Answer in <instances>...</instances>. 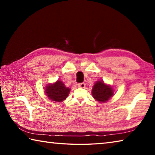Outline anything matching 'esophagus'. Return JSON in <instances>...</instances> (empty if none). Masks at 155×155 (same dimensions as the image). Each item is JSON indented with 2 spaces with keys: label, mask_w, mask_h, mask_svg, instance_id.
<instances>
[{
  "label": "esophagus",
  "mask_w": 155,
  "mask_h": 155,
  "mask_svg": "<svg viewBox=\"0 0 155 155\" xmlns=\"http://www.w3.org/2000/svg\"><path fill=\"white\" fill-rule=\"evenodd\" d=\"M78 87H81V88H84L85 87V83H81L78 84Z\"/></svg>",
  "instance_id": "esophagus-1"
}]
</instances>
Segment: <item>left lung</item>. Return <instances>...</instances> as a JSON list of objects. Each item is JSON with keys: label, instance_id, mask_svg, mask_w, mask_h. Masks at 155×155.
I'll return each instance as SVG.
<instances>
[{"label": "left lung", "instance_id": "1", "mask_svg": "<svg viewBox=\"0 0 155 155\" xmlns=\"http://www.w3.org/2000/svg\"><path fill=\"white\" fill-rule=\"evenodd\" d=\"M114 91L111 86L107 85L103 81H98L93 86L91 94L96 101L105 103L114 95Z\"/></svg>", "mask_w": 155, "mask_h": 155}]
</instances>
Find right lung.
Segmentation results:
<instances>
[{"instance_id": "1", "label": "right lung", "mask_w": 155, "mask_h": 155, "mask_svg": "<svg viewBox=\"0 0 155 155\" xmlns=\"http://www.w3.org/2000/svg\"><path fill=\"white\" fill-rule=\"evenodd\" d=\"M70 91V88L65 87L61 81H57L54 83H50L45 87V93L48 98L55 102L64 101L69 95Z\"/></svg>"}]
</instances>
